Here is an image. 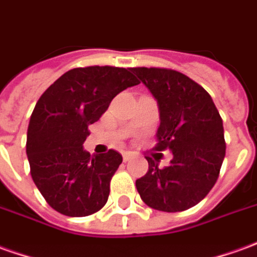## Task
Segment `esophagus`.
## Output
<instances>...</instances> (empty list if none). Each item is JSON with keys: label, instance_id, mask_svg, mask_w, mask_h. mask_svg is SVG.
<instances>
[{"label": "esophagus", "instance_id": "esophagus-1", "mask_svg": "<svg viewBox=\"0 0 257 257\" xmlns=\"http://www.w3.org/2000/svg\"><path fill=\"white\" fill-rule=\"evenodd\" d=\"M134 156H135V154L132 153V152H123V153H122L123 161H129V160H132V159H134Z\"/></svg>", "mask_w": 257, "mask_h": 257}]
</instances>
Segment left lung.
Returning <instances> with one entry per match:
<instances>
[{
  "mask_svg": "<svg viewBox=\"0 0 257 257\" xmlns=\"http://www.w3.org/2000/svg\"><path fill=\"white\" fill-rule=\"evenodd\" d=\"M157 100L160 126L156 150H171L170 166L159 168L147 156L146 175L136 179L142 200L175 213L193 207L214 186L225 141L222 119L210 94L184 73L166 68H129Z\"/></svg>",
  "mask_w": 257,
  "mask_h": 257,
  "instance_id": "obj_1",
  "label": "left lung"
}]
</instances>
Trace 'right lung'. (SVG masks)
Instances as JSON below:
<instances>
[{"label": "right lung", "mask_w": 257, "mask_h": 257, "mask_svg": "<svg viewBox=\"0 0 257 257\" xmlns=\"http://www.w3.org/2000/svg\"><path fill=\"white\" fill-rule=\"evenodd\" d=\"M139 85L131 69L75 68L41 94L26 141L30 174L43 197L64 216L85 217L107 203L110 182L122 156H90L83 149L87 126L100 119L118 93Z\"/></svg>", "instance_id": "right-lung-1"}]
</instances>
